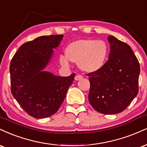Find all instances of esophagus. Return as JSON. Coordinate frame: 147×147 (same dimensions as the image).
Instances as JSON below:
<instances>
[{
    "mask_svg": "<svg viewBox=\"0 0 147 147\" xmlns=\"http://www.w3.org/2000/svg\"><path fill=\"white\" fill-rule=\"evenodd\" d=\"M82 78H83V76H81V75H76L75 76V80H81V79H82Z\"/></svg>",
    "mask_w": 147,
    "mask_h": 147,
    "instance_id": "obj_1",
    "label": "esophagus"
}]
</instances>
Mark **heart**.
Segmentation results:
<instances>
[{
    "label": "heart",
    "instance_id": "1",
    "mask_svg": "<svg viewBox=\"0 0 147 147\" xmlns=\"http://www.w3.org/2000/svg\"><path fill=\"white\" fill-rule=\"evenodd\" d=\"M66 56H61L60 62L67 67L69 60L77 63L82 70L94 72L103 66L107 59L108 48L102 40H78L70 43L65 50Z\"/></svg>",
    "mask_w": 147,
    "mask_h": 147
}]
</instances>
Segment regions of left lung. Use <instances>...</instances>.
<instances>
[{
	"label": "left lung",
	"instance_id": "left-lung-1",
	"mask_svg": "<svg viewBox=\"0 0 147 147\" xmlns=\"http://www.w3.org/2000/svg\"><path fill=\"white\" fill-rule=\"evenodd\" d=\"M109 60L99 70L88 74L89 101L96 111L116 114L125 110L138 93L140 67L131 47L113 36Z\"/></svg>",
	"mask_w": 147,
	"mask_h": 147
}]
</instances>
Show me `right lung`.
<instances>
[{"label": "right lung", "instance_id": "1", "mask_svg": "<svg viewBox=\"0 0 147 147\" xmlns=\"http://www.w3.org/2000/svg\"><path fill=\"white\" fill-rule=\"evenodd\" d=\"M63 35L42 36L20 47L10 63L11 92L27 114L45 118L56 113L76 74L56 76L43 69Z\"/></svg>", "mask_w": 147, "mask_h": 147}]
</instances>
